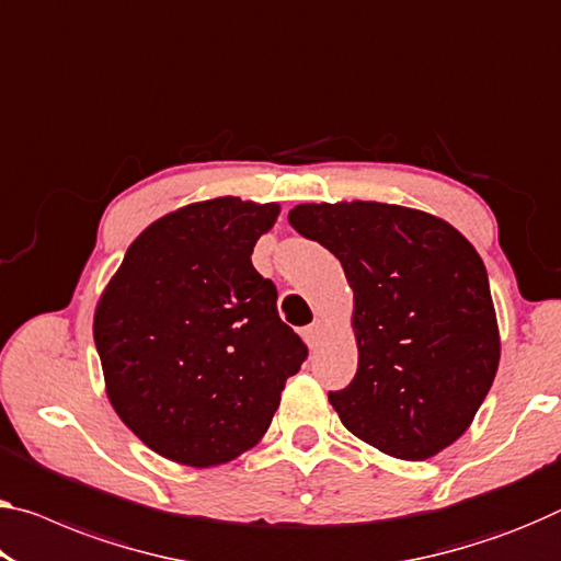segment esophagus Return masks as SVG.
Here are the masks:
<instances>
[{
  "mask_svg": "<svg viewBox=\"0 0 561 561\" xmlns=\"http://www.w3.org/2000/svg\"><path fill=\"white\" fill-rule=\"evenodd\" d=\"M318 335H321V323H318V321H316V323H310V325H306V329H304V339H306V343H308L310 348L316 346Z\"/></svg>",
  "mask_w": 561,
  "mask_h": 561,
  "instance_id": "34e87169",
  "label": "esophagus"
}]
</instances>
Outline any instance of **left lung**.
<instances>
[{"instance_id": "left-lung-1", "label": "left lung", "mask_w": 561, "mask_h": 561, "mask_svg": "<svg viewBox=\"0 0 561 561\" xmlns=\"http://www.w3.org/2000/svg\"><path fill=\"white\" fill-rule=\"evenodd\" d=\"M300 236L339 257L353 290L358 370L329 401L360 442L424 461L471 426L502 341L481 255L436 215L389 203H304Z\"/></svg>"}]
</instances>
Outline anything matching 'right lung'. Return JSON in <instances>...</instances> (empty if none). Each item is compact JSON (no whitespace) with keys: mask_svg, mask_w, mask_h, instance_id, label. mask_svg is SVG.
<instances>
[{"mask_svg":"<svg viewBox=\"0 0 561 561\" xmlns=\"http://www.w3.org/2000/svg\"><path fill=\"white\" fill-rule=\"evenodd\" d=\"M278 213V203L226 195L162 215L133 240L94 308L112 409L183 467L253 449L308 356L251 261Z\"/></svg>","mask_w":561,"mask_h":561,"instance_id":"1","label":"right lung"}]
</instances>
